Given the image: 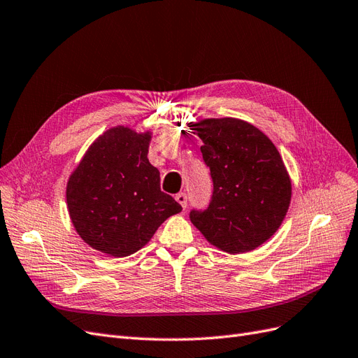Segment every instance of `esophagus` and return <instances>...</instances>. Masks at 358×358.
Segmentation results:
<instances>
[{
  "mask_svg": "<svg viewBox=\"0 0 358 358\" xmlns=\"http://www.w3.org/2000/svg\"><path fill=\"white\" fill-rule=\"evenodd\" d=\"M176 201L182 206V210H186V206H187V194L186 193H178L176 196Z\"/></svg>",
  "mask_w": 358,
  "mask_h": 358,
  "instance_id": "obj_1",
  "label": "esophagus"
}]
</instances>
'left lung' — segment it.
<instances>
[{"mask_svg":"<svg viewBox=\"0 0 358 358\" xmlns=\"http://www.w3.org/2000/svg\"><path fill=\"white\" fill-rule=\"evenodd\" d=\"M214 184L210 206L190 222L211 245L229 255L256 250L280 229L292 201L282 157L255 124L235 117L189 123Z\"/></svg>","mask_w":358,"mask_h":358,"instance_id":"obj_1","label":"left lung"}]
</instances>
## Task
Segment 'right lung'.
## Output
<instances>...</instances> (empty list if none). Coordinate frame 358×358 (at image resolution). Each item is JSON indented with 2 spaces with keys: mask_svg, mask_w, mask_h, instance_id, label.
<instances>
[{
  "mask_svg": "<svg viewBox=\"0 0 358 358\" xmlns=\"http://www.w3.org/2000/svg\"><path fill=\"white\" fill-rule=\"evenodd\" d=\"M152 132L114 126L99 135L66 182V206L89 247L113 257L131 256L182 208L160 190L148 162Z\"/></svg>",
  "mask_w": 358,
  "mask_h": 358,
  "instance_id": "right-lung-1",
  "label": "right lung"
}]
</instances>
